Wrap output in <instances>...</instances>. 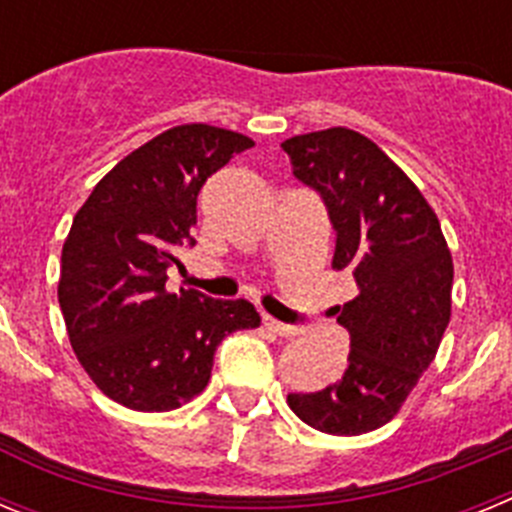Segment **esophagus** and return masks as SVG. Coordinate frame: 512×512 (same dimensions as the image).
Segmentation results:
<instances>
[{
	"label": "esophagus",
	"instance_id": "34e87169",
	"mask_svg": "<svg viewBox=\"0 0 512 512\" xmlns=\"http://www.w3.org/2000/svg\"><path fill=\"white\" fill-rule=\"evenodd\" d=\"M264 325L266 328L271 330V333H277V336H282V338H292V336H297V328L295 325H287V323H279V320H274L271 318V315H264Z\"/></svg>",
	"mask_w": 512,
	"mask_h": 512
}]
</instances>
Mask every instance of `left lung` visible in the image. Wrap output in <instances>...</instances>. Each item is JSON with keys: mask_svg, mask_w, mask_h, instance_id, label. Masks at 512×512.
Masks as SVG:
<instances>
[{"mask_svg": "<svg viewBox=\"0 0 512 512\" xmlns=\"http://www.w3.org/2000/svg\"><path fill=\"white\" fill-rule=\"evenodd\" d=\"M292 174L323 197L336 230L333 269L359 295L336 307L351 336L341 377L289 395L300 420L333 436L377 431L436 359L451 318L454 261L433 207L377 143L348 128L282 143Z\"/></svg>", "mask_w": 512, "mask_h": 512, "instance_id": "1", "label": "left lung"}]
</instances>
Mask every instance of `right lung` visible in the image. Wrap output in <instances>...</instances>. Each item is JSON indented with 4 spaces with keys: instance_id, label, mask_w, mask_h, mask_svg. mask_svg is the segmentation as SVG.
<instances>
[{
    "instance_id": "obj_1",
    "label": "right lung",
    "mask_w": 512,
    "mask_h": 512,
    "mask_svg": "<svg viewBox=\"0 0 512 512\" xmlns=\"http://www.w3.org/2000/svg\"><path fill=\"white\" fill-rule=\"evenodd\" d=\"M251 146L205 122L176 125L122 158L76 212L58 302L84 372L125 408H182L210 382L220 341L261 325L248 300L166 289L176 248L194 246L202 184Z\"/></svg>"
}]
</instances>
